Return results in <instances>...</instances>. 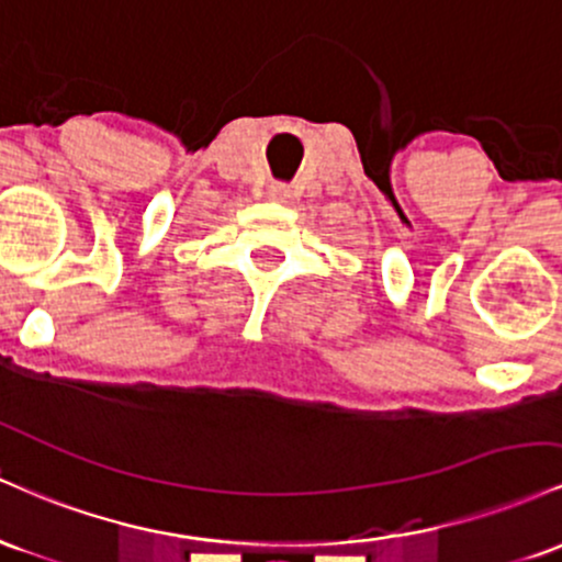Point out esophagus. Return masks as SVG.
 Listing matches in <instances>:
<instances>
[{"label":"esophagus","mask_w":562,"mask_h":562,"mask_svg":"<svg viewBox=\"0 0 562 562\" xmlns=\"http://www.w3.org/2000/svg\"><path fill=\"white\" fill-rule=\"evenodd\" d=\"M268 199L270 201H286L289 199V188L283 182H270L268 186Z\"/></svg>","instance_id":"obj_1"}]
</instances>
